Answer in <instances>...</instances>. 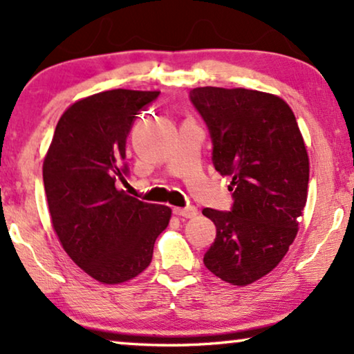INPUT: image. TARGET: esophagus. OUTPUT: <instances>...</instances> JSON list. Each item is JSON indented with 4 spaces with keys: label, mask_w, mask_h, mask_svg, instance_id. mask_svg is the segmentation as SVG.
<instances>
[{
    "label": "esophagus",
    "mask_w": 354,
    "mask_h": 354,
    "mask_svg": "<svg viewBox=\"0 0 354 354\" xmlns=\"http://www.w3.org/2000/svg\"><path fill=\"white\" fill-rule=\"evenodd\" d=\"M174 214L178 216V217H187V219H192V217H195L198 214V209L196 207H174Z\"/></svg>",
    "instance_id": "1"
}]
</instances>
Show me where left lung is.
I'll return each instance as SVG.
<instances>
[{"label": "left lung", "mask_w": 354, "mask_h": 354, "mask_svg": "<svg viewBox=\"0 0 354 354\" xmlns=\"http://www.w3.org/2000/svg\"><path fill=\"white\" fill-rule=\"evenodd\" d=\"M209 127L216 171L230 177L234 207H205L216 240L203 263L227 283L250 285L268 275L298 234L308 200L309 158L290 106L248 88L198 86L190 91Z\"/></svg>", "instance_id": "8db88e82"}]
</instances>
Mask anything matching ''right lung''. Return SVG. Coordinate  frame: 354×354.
Here are the masks:
<instances>
[{"label":"right lung","mask_w":354,"mask_h":354,"mask_svg":"<svg viewBox=\"0 0 354 354\" xmlns=\"http://www.w3.org/2000/svg\"><path fill=\"white\" fill-rule=\"evenodd\" d=\"M159 91L108 90L72 103L43 161L48 209L59 243L101 283L129 282L148 268L172 209L115 187L127 167L125 140L138 111Z\"/></svg>","instance_id":"obj_1"}]
</instances>
